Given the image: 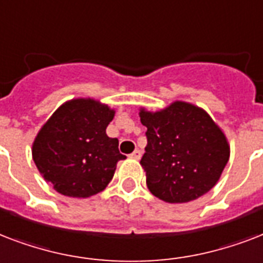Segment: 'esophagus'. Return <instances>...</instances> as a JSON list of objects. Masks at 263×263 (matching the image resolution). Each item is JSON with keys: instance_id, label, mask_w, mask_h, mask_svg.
<instances>
[{"instance_id": "1", "label": "esophagus", "mask_w": 263, "mask_h": 263, "mask_svg": "<svg viewBox=\"0 0 263 263\" xmlns=\"http://www.w3.org/2000/svg\"><path fill=\"white\" fill-rule=\"evenodd\" d=\"M130 158H132V159L138 160V159H140V158H141V151L136 149V151H134V152H133V154H130Z\"/></svg>"}]
</instances>
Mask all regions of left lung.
<instances>
[{"label": "left lung", "instance_id": "8db88e82", "mask_svg": "<svg viewBox=\"0 0 263 263\" xmlns=\"http://www.w3.org/2000/svg\"><path fill=\"white\" fill-rule=\"evenodd\" d=\"M146 127L141 166L154 196L186 203L213 188L229 160L225 134L201 108L176 101L159 112L140 111Z\"/></svg>", "mask_w": 263, "mask_h": 263}]
</instances>
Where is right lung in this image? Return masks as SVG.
Instances as JSON below:
<instances>
[{"mask_svg":"<svg viewBox=\"0 0 263 263\" xmlns=\"http://www.w3.org/2000/svg\"><path fill=\"white\" fill-rule=\"evenodd\" d=\"M115 111L91 99L67 101L42 126L32 144V159L45 181L59 193L89 197L101 192L119 160L118 138L105 129Z\"/></svg>","mask_w":263,"mask_h":263,"instance_id":"obj_1","label":"right lung"}]
</instances>
